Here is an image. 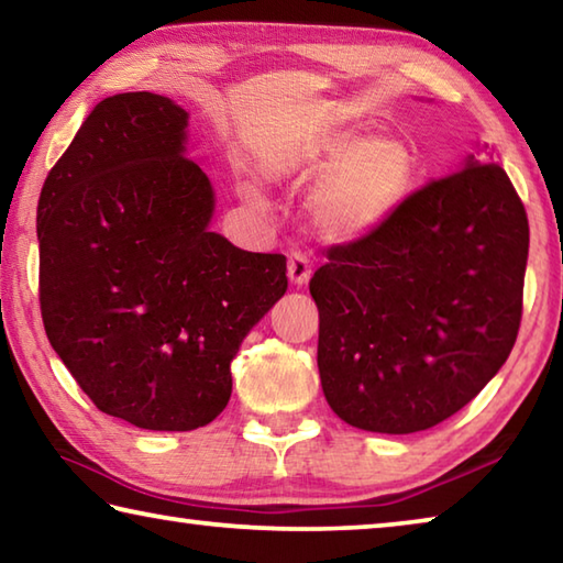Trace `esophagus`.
I'll return each instance as SVG.
<instances>
[{
  "label": "esophagus",
  "instance_id": "obj_1",
  "mask_svg": "<svg viewBox=\"0 0 563 563\" xmlns=\"http://www.w3.org/2000/svg\"><path fill=\"white\" fill-rule=\"evenodd\" d=\"M310 258H308V253H302V251H292L290 255H288V275H290V280L295 283V285H305L310 280Z\"/></svg>",
  "mask_w": 563,
  "mask_h": 563
}]
</instances>
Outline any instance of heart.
<instances>
[{"label":"heart","mask_w":563,"mask_h":563,"mask_svg":"<svg viewBox=\"0 0 563 563\" xmlns=\"http://www.w3.org/2000/svg\"><path fill=\"white\" fill-rule=\"evenodd\" d=\"M271 178L318 174L316 218L332 238L369 231L402 201L412 180L407 148L387 136L316 133L273 146L263 156Z\"/></svg>","instance_id":"1"}]
</instances>
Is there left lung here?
Listing matches in <instances>:
<instances>
[{
  "label": "left lung",
  "instance_id": "1",
  "mask_svg": "<svg viewBox=\"0 0 563 563\" xmlns=\"http://www.w3.org/2000/svg\"><path fill=\"white\" fill-rule=\"evenodd\" d=\"M527 211L499 164L417 188L310 278L328 405L357 430L422 432L472 402L517 342Z\"/></svg>",
  "mask_w": 563,
  "mask_h": 563
}]
</instances>
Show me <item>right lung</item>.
<instances>
[{
    "mask_svg": "<svg viewBox=\"0 0 563 563\" xmlns=\"http://www.w3.org/2000/svg\"><path fill=\"white\" fill-rule=\"evenodd\" d=\"M186 126L158 93L99 101L36 208L46 338L101 412L156 432L223 412L231 360L288 290L285 255L208 231L213 188Z\"/></svg>",
    "mask_w": 563,
    "mask_h": 563,
    "instance_id": "add662e5",
    "label": "right lung"
}]
</instances>
